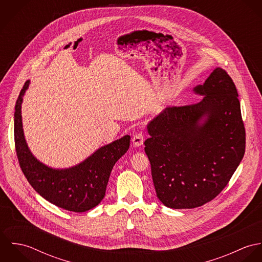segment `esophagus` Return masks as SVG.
<instances>
[{
    "instance_id": "1",
    "label": "esophagus",
    "mask_w": 262,
    "mask_h": 262,
    "mask_svg": "<svg viewBox=\"0 0 262 262\" xmlns=\"http://www.w3.org/2000/svg\"><path fill=\"white\" fill-rule=\"evenodd\" d=\"M143 141H144V135L142 132L138 133V134H135L132 138V143H133V146L134 147H139L143 144Z\"/></svg>"
}]
</instances>
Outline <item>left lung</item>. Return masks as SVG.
I'll return each mask as SVG.
<instances>
[{"instance_id": "8db88e82", "label": "left lung", "mask_w": 262, "mask_h": 262, "mask_svg": "<svg viewBox=\"0 0 262 262\" xmlns=\"http://www.w3.org/2000/svg\"><path fill=\"white\" fill-rule=\"evenodd\" d=\"M193 93L196 104L168 107L147 124L156 195L171 209L212 201L229 183L245 152V128L232 78L216 68Z\"/></svg>"}]
</instances>
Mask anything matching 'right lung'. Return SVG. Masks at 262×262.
Segmentation results:
<instances>
[{
	"label": "right lung",
	"instance_id": "add662e5",
	"mask_svg": "<svg viewBox=\"0 0 262 262\" xmlns=\"http://www.w3.org/2000/svg\"><path fill=\"white\" fill-rule=\"evenodd\" d=\"M29 84L30 80H27L21 90L14 114L15 146L20 167L31 187L46 201L68 211L86 212L104 199L113 166L127 152L131 138L125 135L69 168H53L42 163L29 149L23 131L21 108Z\"/></svg>",
	"mask_w": 262,
	"mask_h": 262
}]
</instances>
